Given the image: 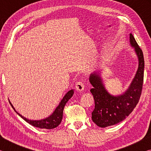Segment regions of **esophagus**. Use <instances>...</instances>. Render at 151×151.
<instances>
[{"label": "esophagus", "instance_id": "obj_1", "mask_svg": "<svg viewBox=\"0 0 151 151\" xmlns=\"http://www.w3.org/2000/svg\"><path fill=\"white\" fill-rule=\"evenodd\" d=\"M75 88H76V90L77 91H83L84 88H85V86H84V84L83 83H82L81 81H78L77 83H76V85H75Z\"/></svg>", "mask_w": 151, "mask_h": 151}]
</instances>
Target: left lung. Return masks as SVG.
Here are the masks:
<instances>
[{"label": "left lung", "instance_id": "left-lung-1", "mask_svg": "<svg viewBox=\"0 0 151 151\" xmlns=\"http://www.w3.org/2000/svg\"><path fill=\"white\" fill-rule=\"evenodd\" d=\"M130 43L131 47L134 48L139 66L133 80L124 93L117 96L108 93L100 72L92 73L89 77V81L93 86L91 93L93 95L95 105L92 112V120L101 128L114 125L126 119L137 106L141 95L144 78V57L141 48L132 34H130Z\"/></svg>", "mask_w": 151, "mask_h": 151}]
</instances>
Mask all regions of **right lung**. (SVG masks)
Returning <instances> with one entry per match:
<instances>
[{
  "mask_svg": "<svg viewBox=\"0 0 151 151\" xmlns=\"http://www.w3.org/2000/svg\"><path fill=\"white\" fill-rule=\"evenodd\" d=\"M74 94V90H70L66 93L65 96L63 97L62 101H60V103L58 104V106L56 108L55 111L53 112V113L47 117L46 119L39 120V121H34V120H29L27 118H25L23 116H22L21 114L18 113L16 110L12 106V104L10 103L11 105L12 106V109H14V111L19 114V115L25 121L27 122L28 123L31 124L32 126L37 128H40V129H55L58 125L60 124L61 121L63 119V110L65 108V104L68 101V100L73 96Z\"/></svg>",
  "mask_w": 151,
  "mask_h": 151,
  "instance_id": "obj_1",
  "label": "right lung"
}]
</instances>
